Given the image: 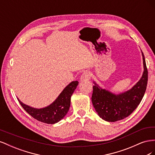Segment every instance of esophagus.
<instances>
[{"instance_id":"esophagus-1","label":"esophagus","mask_w":155,"mask_h":155,"mask_svg":"<svg viewBox=\"0 0 155 155\" xmlns=\"http://www.w3.org/2000/svg\"><path fill=\"white\" fill-rule=\"evenodd\" d=\"M91 79V74L88 71H85L84 72L81 76L80 78V80L81 81H87Z\"/></svg>"}]
</instances>
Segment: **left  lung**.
Instances as JSON below:
<instances>
[{
	"mask_svg": "<svg viewBox=\"0 0 155 155\" xmlns=\"http://www.w3.org/2000/svg\"><path fill=\"white\" fill-rule=\"evenodd\" d=\"M142 55L144 69L142 76L130 90L115 94L101 88L94 81L92 102L97 114L103 120L110 122L123 120L132 113L141 102L148 80L147 68L142 51Z\"/></svg>",
	"mask_w": 155,
	"mask_h": 155,
	"instance_id": "1",
	"label": "left lung"
}]
</instances>
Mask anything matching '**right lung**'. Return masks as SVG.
<instances>
[{
	"mask_svg": "<svg viewBox=\"0 0 155 155\" xmlns=\"http://www.w3.org/2000/svg\"><path fill=\"white\" fill-rule=\"evenodd\" d=\"M78 83V81H72L64 88L52 104L42 109H36L25 105L18 99V101L23 109L35 120L45 124H54L61 120L67 114L71 96Z\"/></svg>",
	"mask_w": 155,
	"mask_h": 155,
	"instance_id": "1",
	"label": "right lung"
}]
</instances>
